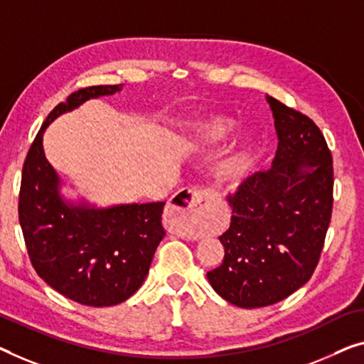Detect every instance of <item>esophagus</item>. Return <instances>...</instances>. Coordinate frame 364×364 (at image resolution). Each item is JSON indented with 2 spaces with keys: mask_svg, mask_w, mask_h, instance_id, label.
I'll list each match as a JSON object with an SVG mask.
<instances>
[{
  "mask_svg": "<svg viewBox=\"0 0 364 364\" xmlns=\"http://www.w3.org/2000/svg\"><path fill=\"white\" fill-rule=\"evenodd\" d=\"M210 199L213 196L204 188H184L178 191L166 210L170 229L180 235L198 237V222Z\"/></svg>",
  "mask_w": 364,
  "mask_h": 364,
  "instance_id": "1",
  "label": "esophagus"
}]
</instances>
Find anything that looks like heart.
Segmentation results:
<instances>
[{
  "instance_id": "b5f03b06",
  "label": "heart",
  "mask_w": 364,
  "mask_h": 364,
  "mask_svg": "<svg viewBox=\"0 0 364 364\" xmlns=\"http://www.w3.org/2000/svg\"><path fill=\"white\" fill-rule=\"evenodd\" d=\"M232 130H234L232 119L224 116H208L196 122L193 132V140L198 145H215L229 137ZM248 161L245 151L234 155L220 168V180L229 184H235L240 180L243 173H245Z\"/></svg>"
}]
</instances>
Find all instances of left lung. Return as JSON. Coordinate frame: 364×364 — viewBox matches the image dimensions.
<instances>
[{
    "label": "left lung",
    "mask_w": 364,
    "mask_h": 364,
    "mask_svg": "<svg viewBox=\"0 0 364 364\" xmlns=\"http://www.w3.org/2000/svg\"><path fill=\"white\" fill-rule=\"evenodd\" d=\"M267 101L279 140L273 166L227 196L225 255L208 273L217 294L245 309L283 301L311 279L333 208L332 154L321 129L273 96Z\"/></svg>",
    "instance_id": "obj_1"
}]
</instances>
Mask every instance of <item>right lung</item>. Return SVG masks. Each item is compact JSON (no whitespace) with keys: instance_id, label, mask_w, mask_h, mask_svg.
<instances>
[{"instance_id":"right-lung-1","label":"right lung","mask_w":364,"mask_h":364,"mask_svg":"<svg viewBox=\"0 0 364 364\" xmlns=\"http://www.w3.org/2000/svg\"><path fill=\"white\" fill-rule=\"evenodd\" d=\"M122 85L81 88L48 114L27 151L19 191V224L36 273L75 302L91 307L121 304L139 289L165 235V203L96 209L65 203L60 180L43 154L42 135L60 114Z\"/></svg>"}]
</instances>
